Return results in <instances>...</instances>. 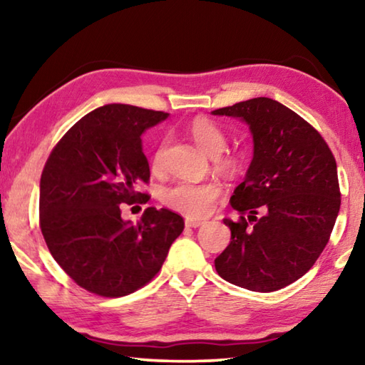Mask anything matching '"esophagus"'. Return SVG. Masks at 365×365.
Segmentation results:
<instances>
[{"label":"esophagus","instance_id":"1","mask_svg":"<svg viewBox=\"0 0 365 365\" xmlns=\"http://www.w3.org/2000/svg\"><path fill=\"white\" fill-rule=\"evenodd\" d=\"M202 224H205V220H202V219H195V217H187V219H185V225L191 227V228H196V227H200Z\"/></svg>","mask_w":365,"mask_h":365}]
</instances>
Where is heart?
<instances>
[{"instance_id":"obj_1","label":"heart","mask_w":365,"mask_h":365,"mask_svg":"<svg viewBox=\"0 0 365 365\" xmlns=\"http://www.w3.org/2000/svg\"><path fill=\"white\" fill-rule=\"evenodd\" d=\"M190 137L209 156H214V163L222 169H232L237 165V159L230 154H220L224 151L227 137L222 128L209 119H196L188 128ZM163 163V146H159L153 156L154 168ZM220 185L215 182H191L178 180L170 187L164 188L163 201L174 211L201 217L211 212L214 201L220 195Z\"/></svg>"}]
</instances>
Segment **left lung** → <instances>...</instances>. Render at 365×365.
I'll return each mask as SVG.
<instances>
[{"mask_svg": "<svg viewBox=\"0 0 365 365\" xmlns=\"http://www.w3.org/2000/svg\"><path fill=\"white\" fill-rule=\"evenodd\" d=\"M211 114L245 122L255 145L230 197L242 215L224 219L232 238L215 270L251 292H277L301 279L329 243L341 202L335 158L316 128L270 98Z\"/></svg>", "mask_w": 365, "mask_h": 365, "instance_id": "obj_1", "label": "left lung"}]
</instances>
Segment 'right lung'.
Segmentation results:
<instances>
[{
	"label": "right lung",
	"instance_id": "add662e5",
	"mask_svg": "<svg viewBox=\"0 0 365 365\" xmlns=\"http://www.w3.org/2000/svg\"><path fill=\"white\" fill-rule=\"evenodd\" d=\"M168 113L104 104L67 132L43 169L40 227L49 252L71 279L106 298L146 285L168 257L185 222L169 209L148 207L123 220L120 205L148 200L135 187L150 178L143 135Z\"/></svg>",
	"mask_w": 365,
	"mask_h": 365
}]
</instances>
